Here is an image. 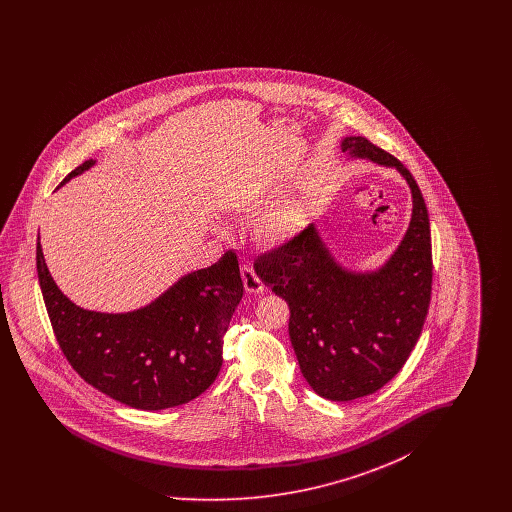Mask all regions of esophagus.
I'll return each instance as SVG.
<instances>
[{"label":"esophagus","instance_id":"34e87169","mask_svg":"<svg viewBox=\"0 0 512 512\" xmlns=\"http://www.w3.org/2000/svg\"><path fill=\"white\" fill-rule=\"evenodd\" d=\"M242 278H244V286L247 292L263 293V290H265V286H263L261 278L257 276V272L253 270V267L244 265V267H242Z\"/></svg>","mask_w":512,"mask_h":512}]
</instances>
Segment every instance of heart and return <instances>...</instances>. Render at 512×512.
Segmentation results:
<instances>
[{"label":"heart","instance_id":"obj_1","mask_svg":"<svg viewBox=\"0 0 512 512\" xmlns=\"http://www.w3.org/2000/svg\"><path fill=\"white\" fill-rule=\"evenodd\" d=\"M301 230V217L293 207H280L268 213L261 232L270 242H286Z\"/></svg>","mask_w":512,"mask_h":512}]
</instances>
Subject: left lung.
<instances>
[{"label": "left lung", "mask_w": 512, "mask_h": 512, "mask_svg": "<svg viewBox=\"0 0 512 512\" xmlns=\"http://www.w3.org/2000/svg\"><path fill=\"white\" fill-rule=\"evenodd\" d=\"M347 161L395 169L413 213L401 242L376 268L341 265L311 224L255 263L257 276L290 305V341L303 378L328 401H353L386 386L409 359L432 292V242L413 174L363 136L341 138Z\"/></svg>", "instance_id": "left-lung-1"}]
</instances>
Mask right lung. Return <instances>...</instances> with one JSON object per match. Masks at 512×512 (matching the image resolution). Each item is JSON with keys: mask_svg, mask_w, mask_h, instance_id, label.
<instances>
[{"mask_svg": "<svg viewBox=\"0 0 512 512\" xmlns=\"http://www.w3.org/2000/svg\"><path fill=\"white\" fill-rule=\"evenodd\" d=\"M96 165V159L82 163L61 186ZM36 268L57 341L96 390L132 409L163 411L192 401L215 382L224 334L244 295L234 251L126 313L90 311L71 301L49 274L40 236Z\"/></svg>", "mask_w": 512, "mask_h": 512, "instance_id": "1", "label": "right lung"}]
</instances>
